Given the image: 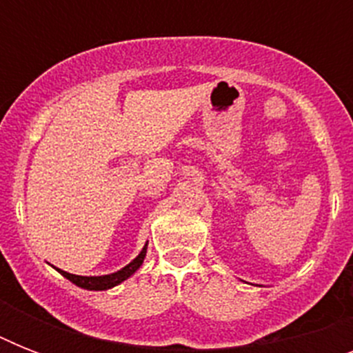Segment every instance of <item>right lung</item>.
Masks as SVG:
<instances>
[{
  "instance_id": "obj_1",
  "label": "right lung",
  "mask_w": 353,
  "mask_h": 353,
  "mask_svg": "<svg viewBox=\"0 0 353 353\" xmlns=\"http://www.w3.org/2000/svg\"><path fill=\"white\" fill-rule=\"evenodd\" d=\"M146 247H148V241L144 243L143 251L139 252L137 256L133 258L132 262L112 274H102V276H80V274H71V273H68V271H62V269H57V271L60 274H63V276H65L69 282H73L74 285L82 288V290H90V291L112 290V288L119 285L126 279H130V276H132V274L135 273V271H137L141 265H143L144 256H146Z\"/></svg>"
}]
</instances>
